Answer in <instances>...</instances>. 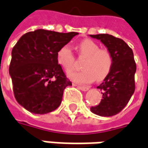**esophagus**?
Returning <instances> with one entry per match:
<instances>
[{
  "label": "esophagus",
  "mask_w": 148,
  "mask_h": 148,
  "mask_svg": "<svg viewBox=\"0 0 148 148\" xmlns=\"http://www.w3.org/2000/svg\"><path fill=\"white\" fill-rule=\"evenodd\" d=\"M77 87L79 89H81L82 91H84V92L89 89V86H77Z\"/></svg>",
  "instance_id": "34e87169"
}]
</instances>
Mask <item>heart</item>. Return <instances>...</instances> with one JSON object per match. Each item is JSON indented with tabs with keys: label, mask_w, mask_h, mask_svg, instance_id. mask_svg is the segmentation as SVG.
Segmentation results:
<instances>
[{
	"label": "heart",
	"mask_w": 148,
	"mask_h": 148,
	"mask_svg": "<svg viewBox=\"0 0 148 148\" xmlns=\"http://www.w3.org/2000/svg\"><path fill=\"white\" fill-rule=\"evenodd\" d=\"M80 57H85L80 71L68 73L69 77L77 83H90L96 78L101 81L107 77L113 66V56L107 49L100 48L99 45L90 39H85L78 45ZM56 61L66 71L75 67L76 58L69 45L61 47L56 52Z\"/></svg>",
	"instance_id": "heart-1"
}]
</instances>
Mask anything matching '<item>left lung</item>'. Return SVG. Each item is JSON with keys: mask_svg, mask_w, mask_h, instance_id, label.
I'll list each match as a JSON object with an SVG mask.
<instances>
[{"mask_svg": "<svg viewBox=\"0 0 148 148\" xmlns=\"http://www.w3.org/2000/svg\"><path fill=\"white\" fill-rule=\"evenodd\" d=\"M90 36L101 41L113 56L112 70L97 86L102 92V99L97 106L91 107V111L101 116H112L126 107L135 91L137 66L133 51L123 40L112 35Z\"/></svg>", "mask_w": 148, "mask_h": 148, "instance_id": "8db88e82", "label": "left lung"}]
</instances>
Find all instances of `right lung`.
Wrapping results in <instances>:
<instances>
[{"label": "right lung", "instance_id": "obj_1", "mask_svg": "<svg viewBox=\"0 0 148 148\" xmlns=\"http://www.w3.org/2000/svg\"><path fill=\"white\" fill-rule=\"evenodd\" d=\"M77 32L38 29L24 34L11 51L9 73L17 102L35 114L56 110L71 85L56 61V52Z\"/></svg>", "mask_w": 148, "mask_h": 148}]
</instances>
